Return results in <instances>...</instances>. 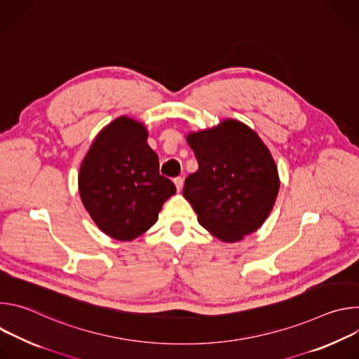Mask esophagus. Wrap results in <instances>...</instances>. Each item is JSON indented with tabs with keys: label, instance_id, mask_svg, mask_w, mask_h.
I'll use <instances>...</instances> for the list:
<instances>
[{
	"label": "esophagus",
	"instance_id": "obj_1",
	"mask_svg": "<svg viewBox=\"0 0 359 359\" xmlns=\"http://www.w3.org/2000/svg\"><path fill=\"white\" fill-rule=\"evenodd\" d=\"M173 182H175V186H176L177 191H180L183 189V179L182 177H176Z\"/></svg>",
	"mask_w": 359,
	"mask_h": 359
}]
</instances>
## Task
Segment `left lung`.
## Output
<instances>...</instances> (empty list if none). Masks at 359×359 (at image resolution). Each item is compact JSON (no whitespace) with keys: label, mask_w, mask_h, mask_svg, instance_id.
Instances as JSON below:
<instances>
[{"label":"left lung","mask_w":359,"mask_h":359,"mask_svg":"<svg viewBox=\"0 0 359 359\" xmlns=\"http://www.w3.org/2000/svg\"><path fill=\"white\" fill-rule=\"evenodd\" d=\"M198 163L186 177L183 196L198 223L226 243L254 233L270 215L280 189L270 150L243 122L220 125L187 135Z\"/></svg>","instance_id":"obj_1"}]
</instances>
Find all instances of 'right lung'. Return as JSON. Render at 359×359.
Segmentation results:
<instances>
[{
	"mask_svg": "<svg viewBox=\"0 0 359 359\" xmlns=\"http://www.w3.org/2000/svg\"><path fill=\"white\" fill-rule=\"evenodd\" d=\"M78 186L95 224L119 241H130L158 222L176 193L161 176L159 158L147 144L143 123L121 116L102 129L82 161Z\"/></svg>",
	"mask_w": 359,
	"mask_h": 359,
	"instance_id": "add662e5",
	"label": "right lung"
}]
</instances>
